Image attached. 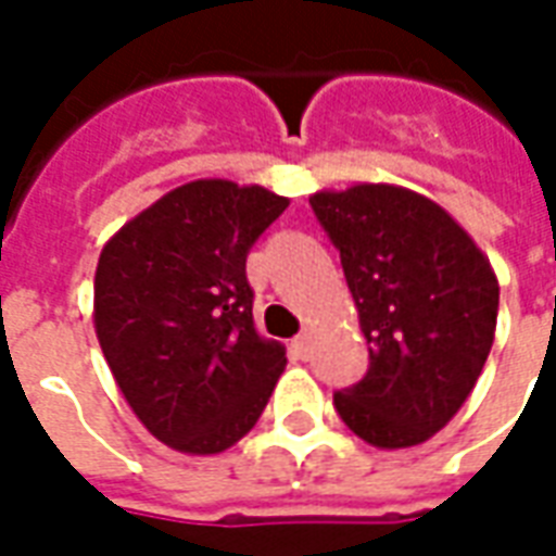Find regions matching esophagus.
I'll return each instance as SVG.
<instances>
[{
  "instance_id": "esophagus-1",
  "label": "esophagus",
  "mask_w": 556,
  "mask_h": 556,
  "mask_svg": "<svg viewBox=\"0 0 556 556\" xmlns=\"http://www.w3.org/2000/svg\"><path fill=\"white\" fill-rule=\"evenodd\" d=\"M309 345H313V337H309L306 330H303L301 337H294V342H291V349L298 351V357H303V361L309 357Z\"/></svg>"
}]
</instances>
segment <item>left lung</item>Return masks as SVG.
Returning a JSON list of instances; mask_svg holds the SVG:
<instances>
[{
	"mask_svg": "<svg viewBox=\"0 0 556 556\" xmlns=\"http://www.w3.org/2000/svg\"><path fill=\"white\" fill-rule=\"evenodd\" d=\"M339 250L369 342V369L333 393L357 438L384 450L429 441L465 405L497 327V277L441 205L405 187L309 195Z\"/></svg>",
	"mask_w": 556,
	"mask_h": 556,
	"instance_id": "obj_1",
	"label": "left lung"
}]
</instances>
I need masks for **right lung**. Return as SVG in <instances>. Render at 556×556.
Instances as JSON below:
<instances>
[{"mask_svg":"<svg viewBox=\"0 0 556 556\" xmlns=\"http://www.w3.org/2000/svg\"><path fill=\"white\" fill-rule=\"evenodd\" d=\"M289 207L231 181L184 184L103 247L94 330L142 426L172 450H229L262 417L286 349L255 333L247 255Z\"/></svg>","mask_w":556,"mask_h":556,"instance_id":"add662e5","label":"right lung"}]
</instances>
